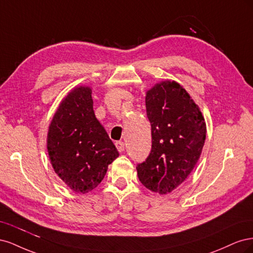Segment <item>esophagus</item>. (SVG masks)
<instances>
[{
    "instance_id": "obj_1",
    "label": "esophagus",
    "mask_w": 253,
    "mask_h": 253,
    "mask_svg": "<svg viewBox=\"0 0 253 253\" xmlns=\"http://www.w3.org/2000/svg\"><path fill=\"white\" fill-rule=\"evenodd\" d=\"M115 145H116V148L119 152H124L125 151V143L122 141H117L116 143H115Z\"/></svg>"
}]
</instances>
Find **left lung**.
Returning a JSON list of instances; mask_svg holds the SVG:
<instances>
[{
  "instance_id": "8db88e82",
  "label": "left lung",
  "mask_w": 253,
  "mask_h": 253,
  "mask_svg": "<svg viewBox=\"0 0 253 253\" xmlns=\"http://www.w3.org/2000/svg\"><path fill=\"white\" fill-rule=\"evenodd\" d=\"M152 149L137 165L142 185L159 194L170 193L186 180L200 159L206 122L197 104L175 81L155 84L145 96Z\"/></svg>"
}]
</instances>
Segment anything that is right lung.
I'll return each instance as SVG.
<instances>
[{"instance_id": "right-lung-1", "label": "right lung", "mask_w": 253, "mask_h": 253, "mask_svg": "<svg viewBox=\"0 0 253 253\" xmlns=\"http://www.w3.org/2000/svg\"><path fill=\"white\" fill-rule=\"evenodd\" d=\"M47 151L53 170L74 192L87 193L101 182L119 153L95 116L90 87L74 88L60 103Z\"/></svg>"}]
</instances>
